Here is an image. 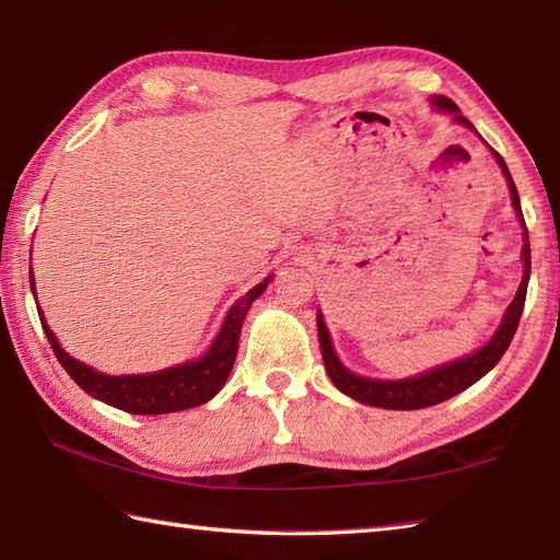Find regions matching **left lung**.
I'll return each instance as SVG.
<instances>
[{"label":"left lung","mask_w":560,"mask_h":560,"mask_svg":"<svg viewBox=\"0 0 560 560\" xmlns=\"http://www.w3.org/2000/svg\"><path fill=\"white\" fill-rule=\"evenodd\" d=\"M432 104H434V108H440V112L454 114L458 124H464V126L474 130L470 120L462 116V112H458V106L452 102V98L434 96ZM492 155H495L502 174H505V179L510 184V194H512V206H514V211H517L520 221L524 225L520 194H517V186H514V182L510 177L508 164H505V160L498 155L495 150H492ZM522 240H524V245H522L524 277H522V283H520V291L512 299L505 317H502L498 332L492 335L490 342L486 347H480L478 352L468 354L464 359L448 361V364H442L436 369L424 371V374H420V376H410V378H400V381L364 378V376H357L349 369H345L342 361L337 359L335 349H332L330 332H327L323 315H320V311H317V337H320V352H323L327 376H330V381L335 383L339 390L345 393V396L354 398V400L364 402V405H374V408H386V410L430 408V405L444 402L448 398L458 396V393L466 390L468 386H474V383L483 378L488 371L502 359V354L508 352L512 337H514V332H517L520 317H522V311H524V299H527L529 271H532V252H529V230H527V225H524V237Z\"/></svg>","instance_id":"1"}]
</instances>
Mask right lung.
<instances>
[{
  "label": "right lung",
  "instance_id": "1",
  "mask_svg": "<svg viewBox=\"0 0 560 560\" xmlns=\"http://www.w3.org/2000/svg\"><path fill=\"white\" fill-rule=\"evenodd\" d=\"M271 277H267L255 289H249L243 299H240L233 308L228 311L225 320L218 330L213 345L201 359L186 361L179 366H170L162 371H152V374H133V376H106L98 374L96 369L82 364L74 357H70L60 347L58 337L43 317L40 308V325L46 330L48 342L52 347L55 357L68 371L70 378L80 386L84 393H90L92 398L102 400L114 408L130 412V415H164V412H179L196 408L211 400L218 390L225 386V381L233 371L237 345H240V330H243V320L249 311V305L255 303L265 289L269 287ZM31 291L36 295V287H33V271H31Z\"/></svg>",
  "mask_w": 560,
  "mask_h": 560
}]
</instances>
